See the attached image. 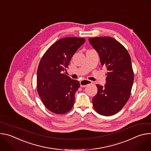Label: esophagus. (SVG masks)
Instances as JSON below:
<instances>
[{
    "instance_id": "obj_1",
    "label": "esophagus",
    "mask_w": 151,
    "mask_h": 151,
    "mask_svg": "<svg viewBox=\"0 0 151 151\" xmlns=\"http://www.w3.org/2000/svg\"><path fill=\"white\" fill-rule=\"evenodd\" d=\"M92 83V82L90 80L87 79H83L80 81V86L81 87H85L86 86H87L89 84Z\"/></svg>"
}]
</instances>
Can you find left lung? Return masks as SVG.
<instances>
[{
    "instance_id": "left-lung-1",
    "label": "left lung",
    "mask_w": 151,
    "mask_h": 151,
    "mask_svg": "<svg viewBox=\"0 0 151 151\" xmlns=\"http://www.w3.org/2000/svg\"><path fill=\"white\" fill-rule=\"evenodd\" d=\"M98 52L100 63L108 70L104 85L97 84V93L93 98L96 111L104 116L118 112L130 97L134 81L131 57L125 47L109 37L88 39Z\"/></svg>"
}]
</instances>
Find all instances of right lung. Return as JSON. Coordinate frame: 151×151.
<instances>
[{"instance_id": "obj_1", "label": "right lung", "mask_w": 151, "mask_h": 151, "mask_svg": "<svg viewBox=\"0 0 151 151\" xmlns=\"http://www.w3.org/2000/svg\"><path fill=\"white\" fill-rule=\"evenodd\" d=\"M85 39L76 37L62 38L52 45L42 57L37 72V89L47 108L57 114L70 111L79 82L64 74L70 60Z\"/></svg>"}]
</instances>
